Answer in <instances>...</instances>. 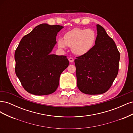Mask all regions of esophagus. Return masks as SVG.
Instances as JSON below:
<instances>
[{
    "label": "esophagus",
    "instance_id": "1",
    "mask_svg": "<svg viewBox=\"0 0 133 133\" xmlns=\"http://www.w3.org/2000/svg\"><path fill=\"white\" fill-rule=\"evenodd\" d=\"M69 59V61L70 62V63H73V62H74V59L73 58H69V59Z\"/></svg>",
    "mask_w": 133,
    "mask_h": 133
}]
</instances>
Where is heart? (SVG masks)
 I'll list each match as a JSON object with an SVG mask.
<instances>
[{"mask_svg": "<svg viewBox=\"0 0 133 133\" xmlns=\"http://www.w3.org/2000/svg\"><path fill=\"white\" fill-rule=\"evenodd\" d=\"M63 38L57 41L59 49H64L69 46L71 48L74 54L82 56L89 53L94 48L96 35L92 29L76 28L64 34Z\"/></svg>", "mask_w": 133, "mask_h": 133, "instance_id": "1", "label": "heart"}]
</instances>
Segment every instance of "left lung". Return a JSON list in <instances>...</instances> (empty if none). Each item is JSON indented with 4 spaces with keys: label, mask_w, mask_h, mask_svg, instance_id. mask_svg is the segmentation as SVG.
<instances>
[{
    "label": "left lung",
    "mask_w": 133,
    "mask_h": 133,
    "mask_svg": "<svg viewBox=\"0 0 133 133\" xmlns=\"http://www.w3.org/2000/svg\"><path fill=\"white\" fill-rule=\"evenodd\" d=\"M98 35L92 50L74 60L78 89L84 94L107 91L118 75L120 53L104 28L96 25Z\"/></svg>",
    "instance_id": "obj_1"
}]
</instances>
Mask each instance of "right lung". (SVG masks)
Instances as JSON below:
<instances>
[{
  "label": "right lung",
  "mask_w": 133,
  "mask_h": 133,
  "mask_svg": "<svg viewBox=\"0 0 133 133\" xmlns=\"http://www.w3.org/2000/svg\"><path fill=\"white\" fill-rule=\"evenodd\" d=\"M64 28L42 24L22 39L15 50V74L26 91L36 95L53 93L60 74L69 65L65 55L50 54L56 37Z\"/></svg>",
  "instance_id": "right-lung-1"
}]
</instances>
